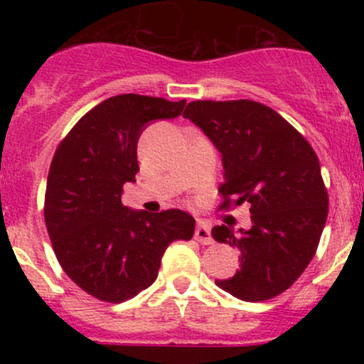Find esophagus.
Segmentation results:
<instances>
[{
  "label": "esophagus",
  "mask_w": 364,
  "mask_h": 364,
  "mask_svg": "<svg viewBox=\"0 0 364 364\" xmlns=\"http://www.w3.org/2000/svg\"><path fill=\"white\" fill-rule=\"evenodd\" d=\"M195 240L198 241V243H202V245H212V243H214V240H212V235H210V228H208L207 224L200 223L195 229Z\"/></svg>",
  "instance_id": "obj_1"
}]
</instances>
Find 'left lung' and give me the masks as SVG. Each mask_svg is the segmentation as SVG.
<instances>
[{
	"label": "left lung",
	"mask_w": 364,
	"mask_h": 364,
	"mask_svg": "<svg viewBox=\"0 0 364 364\" xmlns=\"http://www.w3.org/2000/svg\"><path fill=\"white\" fill-rule=\"evenodd\" d=\"M183 118L223 156L220 208L252 205L248 231L224 224L212 229L215 241L241 253V269L215 284L243 301L275 298L315 257L327 220L328 195L315 150L272 107L248 99L190 102Z\"/></svg>",
	"instance_id": "obj_1"
}]
</instances>
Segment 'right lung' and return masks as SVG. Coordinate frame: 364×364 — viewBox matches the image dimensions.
<instances>
[{
	"label": "right lung",
	"instance_id": "obj_1",
	"mask_svg": "<svg viewBox=\"0 0 364 364\" xmlns=\"http://www.w3.org/2000/svg\"><path fill=\"white\" fill-rule=\"evenodd\" d=\"M186 101L121 94L82 116L54 152L44 198L51 245L72 281L94 298L121 303L157 279L176 240H191L195 219L171 208L159 214L121 203L139 173L136 144L154 119L181 114Z\"/></svg>",
	"mask_w": 364,
	"mask_h": 364
}]
</instances>
